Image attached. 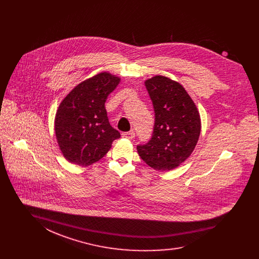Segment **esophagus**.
<instances>
[{
    "mask_svg": "<svg viewBox=\"0 0 259 259\" xmlns=\"http://www.w3.org/2000/svg\"><path fill=\"white\" fill-rule=\"evenodd\" d=\"M122 137L125 138V139H128V140H132L135 137V132H133V131L125 132V133H122Z\"/></svg>",
    "mask_w": 259,
    "mask_h": 259,
    "instance_id": "34e87169",
    "label": "esophagus"
}]
</instances>
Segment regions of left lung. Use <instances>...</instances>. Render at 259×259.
Listing matches in <instances>:
<instances>
[{"mask_svg":"<svg viewBox=\"0 0 259 259\" xmlns=\"http://www.w3.org/2000/svg\"><path fill=\"white\" fill-rule=\"evenodd\" d=\"M155 112L153 132L147 144L138 145L141 158L158 171H170L190 156L197 144L201 121L197 108L185 88L156 75L146 82Z\"/></svg>","mask_w":259,"mask_h":259,"instance_id":"obj_1","label":"left lung"}]
</instances>
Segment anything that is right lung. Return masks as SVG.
Here are the masks:
<instances>
[{
  "instance_id": "add662e5",
  "label": "right lung",
  "mask_w": 259,
  "mask_h": 259,
  "mask_svg": "<svg viewBox=\"0 0 259 259\" xmlns=\"http://www.w3.org/2000/svg\"><path fill=\"white\" fill-rule=\"evenodd\" d=\"M119 78L101 73L80 82L62 101L55 116V134L67 160L89 166L103 158L120 133L111 127L105 103Z\"/></svg>"
}]
</instances>
